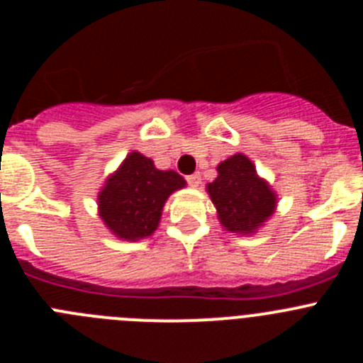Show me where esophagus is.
<instances>
[{
    "instance_id": "obj_1",
    "label": "esophagus",
    "mask_w": 363,
    "mask_h": 363,
    "mask_svg": "<svg viewBox=\"0 0 363 363\" xmlns=\"http://www.w3.org/2000/svg\"><path fill=\"white\" fill-rule=\"evenodd\" d=\"M187 184L191 185V187H198V185L201 184V176L198 174V172H194V174L187 176Z\"/></svg>"
}]
</instances>
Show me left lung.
Masks as SVG:
<instances>
[{
	"instance_id": "1",
	"label": "left lung",
	"mask_w": 363,
	"mask_h": 363,
	"mask_svg": "<svg viewBox=\"0 0 363 363\" xmlns=\"http://www.w3.org/2000/svg\"><path fill=\"white\" fill-rule=\"evenodd\" d=\"M218 178L207 185L218 220L227 230L252 234L264 225L277 209V192L245 154H234L216 167Z\"/></svg>"
}]
</instances>
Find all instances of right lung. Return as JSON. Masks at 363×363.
Segmentation results:
<instances>
[{
    "label": "right lung",
    "instance_id": "add662e5",
    "mask_svg": "<svg viewBox=\"0 0 363 363\" xmlns=\"http://www.w3.org/2000/svg\"><path fill=\"white\" fill-rule=\"evenodd\" d=\"M185 179L174 171H160L150 158L130 152L98 194L99 216L118 238L136 242L158 229L163 205Z\"/></svg>",
    "mask_w": 363,
    "mask_h": 363
}]
</instances>
